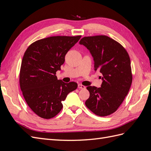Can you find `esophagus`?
Here are the masks:
<instances>
[{
    "instance_id": "34e87169",
    "label": "esophagus",
    "mask_w": 151,
    "mask_h": 151,
    "mask_svg": "<svg viewBox=\"0 0 151 151\" xmlns=\"http://www.w3.org/2000/svg\"><path fill=\"white\" fill-rule=\"evenodd\" d=\"M78 88L82 89H84L86 88V87H85L84 86H83V85L81 84H78Z\"/></svg>"
}]
</instances>
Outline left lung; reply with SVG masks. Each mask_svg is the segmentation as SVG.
Wrapping results in <instances>:
<instances>
[{
    "mask_svg": "<svg viewBox=\"0 0 151 151\" xmlns=\"http://www.w3.org/2000/svg\"><path fill=\"white\" fill-rule=\"evenodd\" d=\"M93 57L94 70L101 73V88L88 86L86 106L95 115L105 116L115 112L129 93L132 82L130 60L126 50L107 36L84 37L79 42Z\"/></svg>",
    "mask_w": 151,
    "mask_h": 151,
    "instance_id": "left-lung-1",
    "label": "left lung"
}]
</instances>
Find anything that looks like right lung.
I'll return each instance as SVG.
<instances>
[{
    "label": "right lung",
    "mask_w": 151,
    "mask_h": 151,
    "mask_svg": "<svg viewBox=\"0 0 151 151\" xmlns=\"http://www.w3.org/2000/svg\"><path fill=\"white\" fill-rule=\"evenodd\" d=\"M81 36H51L30 45L22 58L19 84L26 103L41 118L55 116L63 107L62 101L77 88L75 82L58 80L56 72L65 56Z\"/></svg>",
    "instance_id": "add662e5"
}]
</instances>
